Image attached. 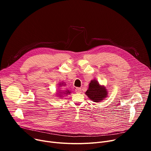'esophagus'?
Instances as JSON below:
<instances>
[{
  "label": "esophagus",
  "instance_id": "obj_1",
  "mask_svg": "<svg viewBox=\"0 0 151 151\" xmlns=\"http://www.w3.org/2000/svg\"><path fill=\"white\" fill-rule=\"evenodd\" d=\"M75 92L76 93H81V89L80 88H76L75 89Z\"/></svg>",
  "mask_w": 151,
  "mask_h": 151
}]
</instances>
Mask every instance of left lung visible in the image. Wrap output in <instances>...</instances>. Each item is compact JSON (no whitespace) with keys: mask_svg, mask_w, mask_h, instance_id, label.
<instances>
[{"mask_svg":"<svg viewBox=\"0 0 151 151\" xmlns=\"http://www.w3.org/2000/svg\"><path fill=\"white\" fill-rule=\"evenodd\" d=\"M107 91L104 86H100L96 80H92L89 83L88 90L86 92V96L94 102H100L107 96Z\"/></svg>","mask_w":151,"mask_h":151,"instance_id":"obj_1","label":"left lung"}]
</instances>
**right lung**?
<instances>
[{"mask_svg":"<svg viewBox=\"0 0 151 151\" xmlns=\"http://www.w3.org/2000/svg\"><path fill=\"white\" fill-rule=\"evenodd\" d=\"M60 86H64V85H63V83H62V84H60ZM60 91L61 92L60 93V92H59L60 94H63V93H64V94H66V95H67L68 93H70V92L68 90L65 91H63V92H62V91Z\"/></svg>","mask_w":151,"mask_h":151,"instance_id":"obj_1","label":"right lung"}]
</instances>
